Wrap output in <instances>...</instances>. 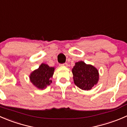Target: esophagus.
I'll list each match as a JSON object with an SVG mask.
<instances>
[{
    "mask_svg": "<svg viewBox=\"0 0 127 127\" xmlns=\"http://www.w3.org/2000/svg\"><path fill=\"white\" fill-rule=\"evenodd\" d=\"M59 65L61 66H67V64H66V63H64V64H60Z\"/></svg>",
    "mask_w": 127,
    "mask_h": 127,
    "instance_id": "esophagus-1",
    "label": "esophagus"
}]
</instances>
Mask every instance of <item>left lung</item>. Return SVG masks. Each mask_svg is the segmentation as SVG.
I'll use <instances>...</instances> for the list:
<instances>
[{
	"label": "left lung",
	"mask_w": 127,
	"mask_h": 127,
	"mask_svg": "<svg viewBox=\"0 0 127 127\" xmlns=\"http://www.w3.org/2000/svg\"><path fill=\"white\" fill-rule=\"evenodd\" d=\"M72 73L74 83L81 90H91L98 81L99 73L97 69L83 61L75 64L72 69Z\"/></svg>",
	"instance_id": "8db88e82"
}]
</instances>
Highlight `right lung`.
<instances>
[{"mask_svg":"<svg viewBox=\"0 0 127 127\" xmlns=\"http://www.w3.org/2000/svg\"><path fill=\"white\" fill-rule=\"evenodd\" d=\"M54 68L50 67L47 64H42L38 69L31 73L30 76L31 82L39 89H44L52 83Z\"/></svg>","mask_w":127,"mask_h":127,"instance_id":"obj_1","label":"right lung"}]
</instances>
